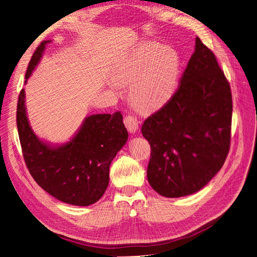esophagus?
<instances>
[{
  "mask_svg": "<svg viewBox=\"0 0 257 257\" xmlns=\"http://www.w3.org/2000/svg\"><path fill=\"white\" fill-rule=\"evenodd\" d=\"M124 124H125L127 131L132 134L136 133L138 130V121L133 115H126L125 118H124Z\"/></svg>",
  "mask_w": 257,
  "mask_h": 257,
  "instance_id": "esophagus-1",
  "label": "esophagus"
}]
</instances>
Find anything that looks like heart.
I'll return each mask as SVG.
<instances>
[{"mask_svg":"<svg viewBox=\"0 0 257 257\" xmlns=\"http://www.w3.org/2000/svg\"><path fill=\"white\" fill-rule=\"evenodd\" d=\"M179 67L180 61L175 49L157 42H146L121 60L113 78L120 84L132 83V104L137 111L148 114L159 110L173 96Z\"/></svg>","mask_w":257,"mask_h":257,"instance_id":"1","label":"heart"}]
</instances>
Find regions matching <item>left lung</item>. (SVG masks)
<instances>
[{"label": "left lung", "mask_w": 257, "mask_h": 257, "mask_svg": "<svg viewBox=\"0 0 257 257\" xmlns=\"http://www.w3.org/2000/svg\"><path fill=\"white\" fill-rule=\"evenodd\" d=\"M231 92L213 52L195 40V51L175 94L148 118L151 147L147 178L168 198L191 195L219 173L229 151Z\"/></svg>", "instance_id": "left-lung-1"}]
</instances>
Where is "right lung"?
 Segmentation results:
<instances>
[{
	"label": "right lung",
	"instance_id": "right-lung-1",
	"mask_svg": "<svg viewBox=\"0 0 257 257\" xmlns=\"http://www.w3.org/2000/svg\"><path fill=\"white\" fill-rule=\"evenodd\" d=\"M50 42H43L34 52L26 83ZM17 127L31 176L51 196L74 206H90L104 195L111 162L128 137L122 114L115 112L85 116L78 131L64 144L45 142L30 125L25 89L18 98Z\"/></svg>",
	"mask_w": 257,
	"mask_h": 257
}]
</instances>
